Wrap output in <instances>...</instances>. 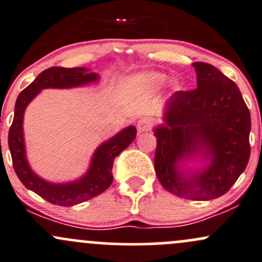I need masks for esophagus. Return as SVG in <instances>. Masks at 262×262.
<instances>
[{"label": "esophagus", "instance_id": "obj_1", "mask_svg": "<svg viewBox=\"0 0 262 262\" xmlns=\"http://www.w3.org/2000/svg\"><path fill=\"white\" fill-rule=\"evenodd\" d=\"M151 128V121L149 118H141L137 122V131L139 132H147Z\"/></svg>", "mask_w": 262, "mask_h": 262}]
</instances>
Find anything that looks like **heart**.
<instances>
[{"label":"heart","mask_w":262,"mask_h":262,"mask_svg":"<svg viewBox=\"0 0 262 262\" xmlns=\"http://www.w3.org/2000/svg\"><path fill=\"white\" fill-rule=\"evenodd\" d=\"M166 75L159 72H144L139 73V74L134 75L127 80L128 85L131 87H139V88H150V90H155V88L161 87L164 83L166 82ZM172 88L174 90H179L180 85L178 82L172 83Z\"/></svg>","instance_id":"b5f03b06"}]
</instances>
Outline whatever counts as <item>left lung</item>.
I'll use <instances>...</instances> for the list:
<instances>
[{
    "label": "left lung",
    "mask_w": 262,
    "mask_h": 262,
    "mask_svg": "<svg viewBox=\"0 0 262 262\" xmlns=\"http://www.w3.org/2000/svg\"><path fill=\"white\" fill-rule=\"evenodd\" d=\"M193 67L196 88L175 92L165 102L163 123L154 128V165L171 194L211 201L227 193L246 169L251 116L236 83L211 64ZM195 160L204 165L189 168Z\"/></svg>",
    "instance_id": "1"
}]
</instances>
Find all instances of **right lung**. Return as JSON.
Returning <instances> with one entry per match:
<instances>
[{"mask_svg": "<svg viewBox=\"0 0 262 262\" xmlns=\"http://www.w3.org/2000/svg\"><path fill=\"white\" fill-rule=\"evenodd\" d=\"M99 74L88 68H61L51 67L41 72L30 85L25 88L16 99L15 115L9 131V147L16 175L28 189H30L50 203L61 207H71L103 193L112 184V166L116 156L125 150L136 137V127L127 126L111 139L102 142L96 151L84 175L77 180L66 183H53L42 179L29 165L26 159L24 139V113L32 99L42 90L83 87L96 83ZM1 141V140H0Z\"/></svg>", "mask_w": 262, "mask_h": 262, "instance_id": "1", "label": "right lung"}]
</instances>
